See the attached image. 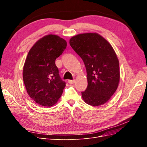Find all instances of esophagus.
<instances>
[{
	"label": "esophagus",
	"instance_id": "34e87169",
	"mask_svg": "<svg viewBox=\"0 0 147 147\" xmlns=\"http://www.w3.org/2000/svg\"><path fill=\"white\" fill-rule=\"evenodd\" d=\"M75 80H69L68 81V82H69V84H74L75 83Z\"/></svg>",
	"mask_w": 147,
	"mask_h": 147
}]
</instances>
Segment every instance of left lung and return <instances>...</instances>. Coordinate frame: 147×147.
Wrapping results in <instances>:
<instances>
[{
	"label": "left lung",
	"instance_id": "obj_1",
	"mask_svg": "<svg viewBox=\"0 0 147 147\" xmlns=\"http://www.w3.org/2000/svg\"><path fill=\"white\" fill-rule=\"evenodd\" d=\"M69 43L86 67L88 86L82 92L84 102L92 106L106 103L117 90L120 79L119 61L113 47L97 33L75 35Z\"/></svg>",
	"mask_w": 147,
	"mask_h": 147
}]
</instances>
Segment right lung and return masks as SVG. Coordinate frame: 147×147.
<instances>
[{"label": "right lung", "mask_w": 147, "mask_h": 147, "mask_svg": "<svg viewBox=\"0 0 147 147\" xmlns=\"http://www.w3.org/2000/svg\"><path fill=\"white\" fill-rule=\"evenodd\" d=\"M66 47L64 38L49 34L35 42L28 53L23 67V81L29 97L40 105H54L63 94L65 83L59 77L55 60Z\"/></svg>", "instance_id": "obj_1"}]
</instances>
